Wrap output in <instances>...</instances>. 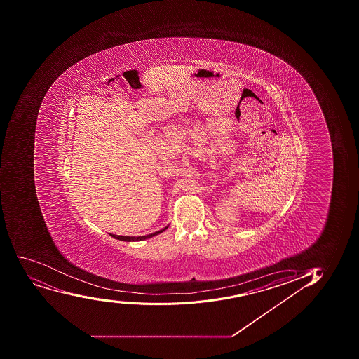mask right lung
Wrapping results in <instances>:
<instances>
[{"instance_id":"1","label":"right lung","mask_w":359,"mask_h":359,"mask_svg":"<svg viewBox=\"0 0 359 359\" xmlns=\"http://www.w3.org/2000/svg\"><path fill=\"white\" fill-rule=\"evenodd\" d=\"M168 228V226L167 227L163 228L161 231H156V233H153V234L146 235V236H121V235H114V234H110L111 236H114V238H118V240H123V241H142V240H145V238H152V236H154V235H158L161 233V231H165V229H167Z\"/></svg>"}]
</instances>
